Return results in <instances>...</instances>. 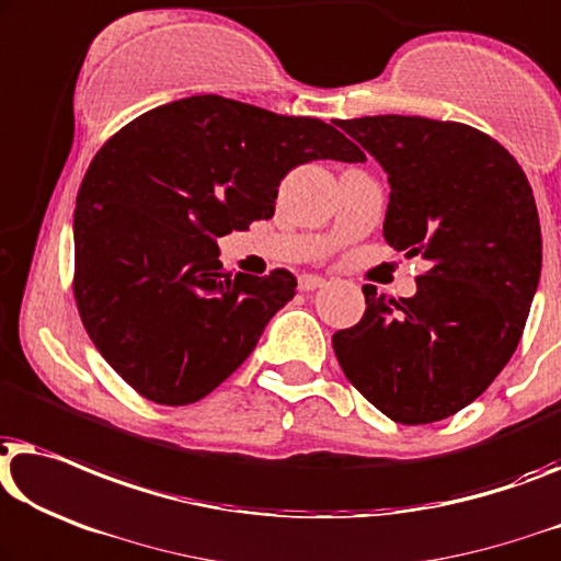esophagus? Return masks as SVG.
I'll return each instance as SVG.
<instances>
[{"label": "esophagus", "instance_id": "34e87169", "mask_svg": "<svg viewBox=\"0 0 561 561\" xmlns=\"http://www.w3.org/2000/svg\"><path fill=\"white\" fill-rule=\"evenodd\" d=\"M298 286H300V290H316V288L327 286V278H323V275H316V273H304L298 278Z\"/></svg>", "mask_w": 561, "mask_h": 561}]
</instances>
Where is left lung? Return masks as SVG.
<instances>
[{
  "mask_svg": "<svg viewBox=\"0 0 561 561\" xmlns=\"http://www.w3.org/2000/svg\"><path fill=\"white\" fill-rule=\"evenodd\" d=\"M336 126L385 169V240L430 263L412 298L364 286L367 311L334 334L336 359L389 420L456 415L506 367L537 294L541 227L529 180L496 139L456 121Z\"/></svg>",
  "mask_w": 561,
  "mask_h": 561,
  "instance_id": "left-lung-1",
  "label": "left lung"
}]
</instances>
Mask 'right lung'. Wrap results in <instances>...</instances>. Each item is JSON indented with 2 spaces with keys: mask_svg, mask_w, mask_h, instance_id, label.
Listing matches in <instances>:
<instances>
[{
  "mask_svg": "<svg viewBox=\"0 0 561 561\" xmlns=\"http://www.w3.org/2000/svg\"><path fill=\"white\" fill-rule=\"evenodd\" d=\"M313 159L364 153L319 118L222 95L159 105L95 153L72 217V288L95 348L146 400H202L296 296L288 271L227 273L217 238L273 217L283 176Z\"/></svg>",
  "mask_w": 561,
  "mask_h": 561,
  "instance_id": "right-lung-1",
  "label": "right lung"
}]
</instances>
